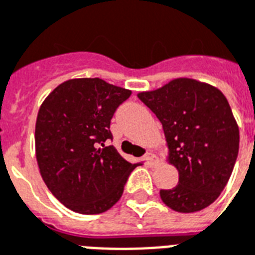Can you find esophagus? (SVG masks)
Masks as SVG:
<instances>
[{
    "label": "esophagus",
    "mask_w": 255,
    "mask_h": 255,
    "mask_svg": "<svg viewBox=\"0 0 255 255\" xmlns=\"http://www.w3.org/2000/svg\"><path fill=\"white\" fill-rule=\"evenodd\" d=\"M155 159H157V157H155L153 153H146V154L143 155V161H145V163H147V165H153Z\"/></svg>",
    "instance_id": "esophagus-1"
}]
</instances>
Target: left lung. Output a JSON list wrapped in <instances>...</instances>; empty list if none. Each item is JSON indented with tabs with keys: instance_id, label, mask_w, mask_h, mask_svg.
Listing matches in <instances>:
<instances>
[{
	"instance_id": "left-lung-1",
	"label": "left lung",
	"mask_w": 255,
	"mask_h": 255,
	"mask_svg": "<svg viewBox=\"0 0 255 255\" xmlns=\"http://www.w3.org/2000/svg\"><path fill=\"white\" fill-rule=\"evenodd\" d=\"M138 98L162 124L169 162L178 170V185L159 191L163 203L178 213L208 208L226 186L240 147L226 97L212 85L177 78Z\"/></svg>"
}]
</instances>
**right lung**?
<instances>
[{
    "instance_id": "obj_1",
    "label": "right lung",
    "mask_w": 255,
    "mask_h": 255,
    "mask_svg": "<svg viewBox=\"0 0 255 255\" xmlns=\"http://www.w3.org/2000/svg\"><path fill=\"white\" fill-rule=\"evenodd\" d=\"M128 89L101 78H76L58 85L39 108L35 157L49 190L80 214H100L118 202L138 163L122 158L110 121L130 97Z\"/></svg>"
}]
</instances>
